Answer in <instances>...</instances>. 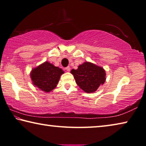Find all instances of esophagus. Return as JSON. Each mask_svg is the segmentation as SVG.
Wrapping results in <instances>:
<instances>
[{"mask_svg":"<svg viewBox=\"0 0 146 146\" xmlns=\"http://www.w3.org/2000/svg\"><path fill=\"white\" fill-rule=\"evenodd\" d=\"M65 70L67 71V72H70V66H67V67H66L65 68Z\"/></svg>","mask_w":146,"mask_h":146,"instance_id":"esophagus-1","label":"esophagus"}]
</instances>
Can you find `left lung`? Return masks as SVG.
<instances>
[{
    "label": "left lung",
    "mask_w": 146,
    "mask_h": 146,
    "mask_svg": "<svg viewBox=\"0 0 146 146\" xmlns=\"http://www.w3.org/2000/svg\"><path fill=\"white\" fill-rule=\"evenodd\" d=\"M76 83L86 93H93L106 81V71L100 66L88 61L70 71Z\"/></svg>",
    "instance_id": "1"
}]
</instances>
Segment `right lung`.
I'll return each mask as SVG.
<instances>
[{
    "label": "right lung",
    "mask_w": 146,
    "mask_h": 146,
    "mask_svg": "<svg viewBox=\"0 0 146 146\" xmlns=\"http://www.w3.org/2000/svg\"><path fill=\"white\" fill-rule=\"evenodd\" d=\"M64 71L48 61H45L32 69L30 76L34 86L45 93L54 89Z\"/></svg>",
    "instance_id": "1"
}]
</instances>
